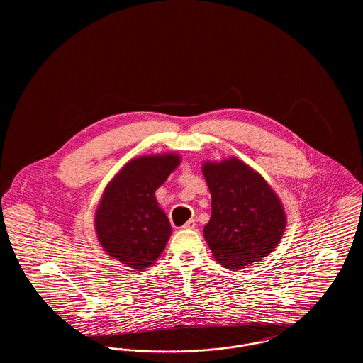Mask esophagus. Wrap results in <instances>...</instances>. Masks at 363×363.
Wrapping results in <instances>:
<instances>
[{
	"mask_svg": "<svg viewBox=\"0 0 363 363\" xmlns=\"http://www.w3.org/2000/svg\"><path fill=\"white\" fill-rule=\"evenodd\" d=\"M194 225H196V222L191 219V220H188L185 225H182V228H185V230H191V228H194Z\"/></svg>",
	"mask_w": 363,
	"mask_h": 363,
	"instance_id": "34e87169",
	"label": "esophagus"
}]
</instances>
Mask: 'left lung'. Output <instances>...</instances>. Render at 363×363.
<instances>
[{
  "label": "left lung",
  "mask_w": 363,
  "mask_h": 363,
  "mask_svg": "<svg viewBox=\"0 0 363 363\" xmlns=\"http://www.w3.org/2000/svg\"><path fill=\"white\" fill-rule=\"evenodd\" d=\"M203 174L212 197L204 238L215 259L235 271L272 253L287 219L268 182L237 157L206 162Z\"/></svg>",
  "instance_id": "1"
}]
</instances>
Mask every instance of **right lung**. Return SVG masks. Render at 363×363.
<instances>
[{
    "mask_svg": "<svg viewBox=\"0 0 363 363\" xmlns=\"http://www.w3.org/2000/svg\"><path fill=\"white\" fill-rule=\"evenodd\" d=\"M179 162L177 154L135 157L108 182L94 225L108 256L138 271L155 264L172 235L155 191Z\"/></svg>",
    "mask_w": 363,
    "mask_h": 363,
    "instance_id": "add662e5",
    "label": "right lung"
}]
</instances>
